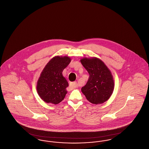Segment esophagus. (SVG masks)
<instances>
[{
    "label": "esophagus",
    "mask_w": 149,
    "mask_h": 149,
    "mask_svg": "<svg viewBox=\"0 0 149 149\" xmlns=\"http://www.w3.org/2000/svg\"><path fill=\"white\" fill-rule=\"evenodd\" d=\"M70 86H71V88H75V87H77V82H72V83H70Z\"/></svg>",
    "instance_id": "1"
}]
</instances>
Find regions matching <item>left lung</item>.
I'll list each match as a JSON object with an SVG mask.
<instances>
[{
  "label": "left lung",
  "mask_w": 149,
  "mask_h": 149,
  "mask_svg": "<svg viewBox=\"0 0 149 149\" xmlns=\"http://www.w3.org/2000/svg\"><path fill=\"white\" fill-rule=\"evenodd\" d=\"M80 62L88 72L89 77L81 92L86 98L94 104H102L110 98L114 90L111 72L98 58H83Z\"/></svg>",
  "instance_id": "1"
}]
</instances>
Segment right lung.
I'll use <instances>...</instances> for the list:
<instances>
[{"label": "right lung", "instance_id": "add662e5", "mask_svg": "<svg viewBox=\"0 0 149 149\" xmlns=\"http://www.w3.org/2000/svg\"><path fill=\"white\" fill-rule=\"evenodd\" d=\"M70 61L69 57H54L43 69L37 81V91L46 103L57 104L64 99L69 84L62 72Z\"/></svg>", "mask_w": 149, "mask_h": 149}]
</instances>
